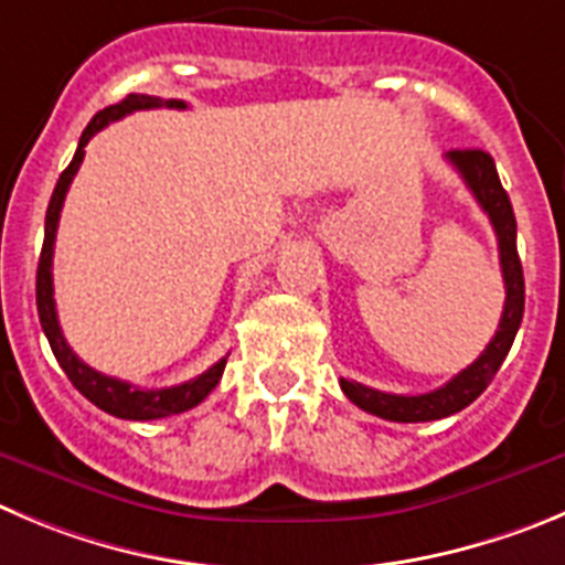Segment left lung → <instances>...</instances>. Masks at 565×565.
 <instances>
[{
    "mask_svg": "<svg viewBox=\"0 0 565 565\" xmlns=\"http://www.w3.org/2000/svg\"><path fill=\"white\" fill-rule=\"evenodd\" d=\"M446 158L460 172L466 186L471 189L477 203L488 214L493 231H497L499 265H502L504 292H508V298H504V312L502 320H499V331L488 342V348H484L482 354L466 371H460L451 382L431 390V393L395 395L365 387L360 382L340 379L342 393L356 407L371 415H379L384 420H398V424H420V420L449 418V415L460 413L468 404L477 402L479 395L484 393V387L493 382L499 367H502L504 356H508L510 345L515 340V331L521 326V318H524V273H521V258L519 250H515V214L508 192H504L502 181H499L497 163H493L490 152L484 150H451L446 152Z\"/></svg>",
    "mask_w": 565,
    "mask_h": 565,
    "instance_id": "left-lung-1",
    "label": "left lung"
}]
</instances>
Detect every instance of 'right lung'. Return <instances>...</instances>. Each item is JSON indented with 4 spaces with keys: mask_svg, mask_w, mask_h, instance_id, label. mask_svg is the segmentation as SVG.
<instances>
[{
    "mask_svg": "<svg viewBox=\"0 0 565 565\" xmlns=\"http://www.w3.org/2000/svg\"><path fill=\"white\" fill-rule=\"evenodd\" d=\"M147 108L183 110L186 108V103H183V99L147 97V94H128L122 103L108 105V108L99 110L92 122H88V128L83 130L75 158H72V163H68L66 170L61 172V178H57L55 192H52V200H50V209H46L44 247H41L39 273H35V303H39L41 329H44L46 340H50V348H52V354H55L57 365L63 367L68 382L75 384V387L86 395L88 402L97 404L103 413L116 415V418H125V420H156V418H167V415H178L198 407L205 395L217 387V382L223 379L225 362H228V356H223L217 365H211L205 373H200V376L189 379V382L183 384H175V387L139 390L136 384L122 382V379L105 376V373L88 367L86 362H83L72 348H68L66 337H63L61 331V323H57L55 298H52V253H55L57 220H61V209H63V200H66L68 183H72V178H75L77 170H81L83 156H86V145L92 141L94 134H99L108 122H116V119H122V116L134 114V110H147Z\"/></svg>",
    "mask_w": 565,
    "mask_h": 565,
    "instance_id": "add662e5",
    "label": "right lung"
}]
</instances>
